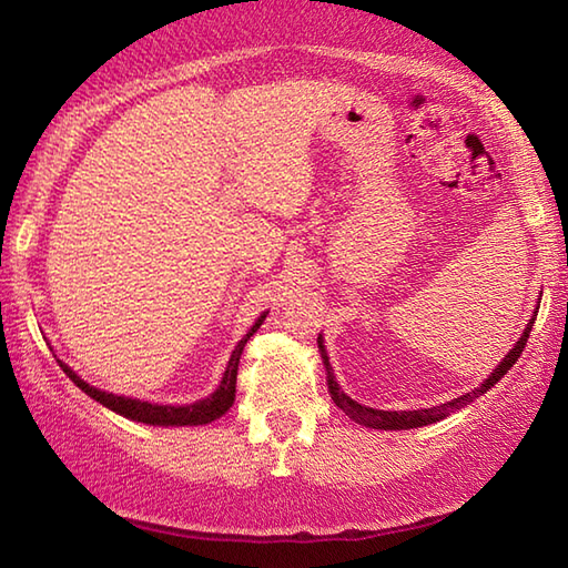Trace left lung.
Here are the masks:
<instances>
[{
  "label": "left lung",
  "mask_w": 568,
  "mask_h": 568,
  "mask_svg": "<svg viewBox=\"0 0 568 568\" xmlns=\"http://www.w3.org/2000/svg\"><path fill=\"white\" fill-rule=\"evenodd\" d=\"M532 324H535V317L529 320L527 329H525L523 336H520V342H517L513 352L500 361V366H498L496 371H493L484 383H480V388L470 390V393H466V395H462V397H454L452 403H444V405H439V407L403 409V413H400V409H397V413H388V409H373V407L358 405L356 400H352V397H348V395L339 388V383L334 381L329 358H327V354H324V346H322V336L317 339V344H320V352H322V358H324V368H327V383H329L332 400L336 403V407H339L348 419H354V422H358V425L371 427V429H413V427L432 425V422L444 419L449 413H456V409H462L464 405L474 403L476 397H480V395H484V393L490 388V385H496V383L505 376V373H508V371L513 368V364H515L517 358H520V354L525 352V344H527V339H529V332H532Z\"/></svg>",
  "instance_id": "left-lung-1"
}]
</instances>
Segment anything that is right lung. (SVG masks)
Listing matches in <instances>:
<instances>
[{
    "label": "right lung",
    "mask_w": 568,
    "mask_h": 568,
    "mask_svg": "<svg viewBox=\"0 0 568 568\" xmlns=\"http://www.w3.org/2000/svg\"><path fill=\"white\" fill-rule=\"evenodd\" d=\"M265 315L258 317V322L253 324L251 332L244 336V339L239 342V346L234 348L232 358H229V366L224 371V378L220 383V388H216L210 397H204L200 403H192V405H183V407H175V405H151V403H141V400H131V397L124 395H112V393H104L92 388L90 383H84L75 371H70L63 361H58L60 368L65 371V376L78 385L80 390L88 393L92 400L102 403L104 407L114 409V413L124 415L129 419H136V422H146V425H178V427H185V425H207V422L222 417L229 407L234 405V397H236V371H239V358L241 352H244L246 342L251 339L253 334L258 332V327L263 324Z\"/></svg>",
    "instance_id": "add662e5"
}]
</instances>
